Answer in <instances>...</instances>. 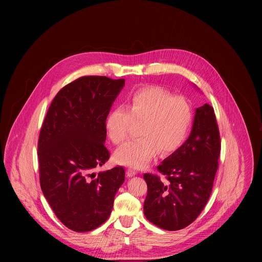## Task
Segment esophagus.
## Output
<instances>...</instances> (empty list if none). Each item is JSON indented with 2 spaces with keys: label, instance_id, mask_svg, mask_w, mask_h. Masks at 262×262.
<instances>
[{
  "label": "esophagus",
  "instance_id": "obj_1",
  "mask_svg": "<svg viewBox=\"0 0 262 262\" xmlns=\"http://www.w3.org/2000/svg\"><path fill=\"white\" fill-rule=\"evenodd\" d=\"M126 174H127L128 177H132V176H135L137 174V172L134 169H127L126 170Z\"/></svg>",
  "mask_w": 262,
  "mask_h": 262
}]
</instances>
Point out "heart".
<instances>
[{"label":"heart","mask_w":262,"mask_h":262,"mask_svg":"<svg viewBox=\"0 0 262 262\" xmlns=\"http://www.w3.org/2000/svg\"><path fill=\"white\" fill-rule=\"evenodd\" d=\"M192 110L183 97L173 96L160 87H145L135 91L126 107L112 110L105 120L110 140L123 143L134 126L140 123V138L129 141L115 152V161L123 166L141 169L161 152L176 151L188 137Z\"/></svg>","instance_id":"1"}]
</instances>
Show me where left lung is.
I'll list each match as a JSON object with an SVG mask.
<instances>
[{"mask_svg":"<svg viewBox=\"0 0 262 262\" xmlns=\"http://www.w3.org/2000/svg\"><path fill=\"white\" fill-rule=\"evenodd\" d=\"M221 139L213 107H197L190 137L158 166L165 175L145 173L148 186L144 214L156 226L169 231L185 228L205 207L219 166Z\"/></svg>","mask_w":262,"mask_h":262,"instance_id":"8db88e82","label":"left lung"}]
</instances>
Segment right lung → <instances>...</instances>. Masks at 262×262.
Listing matches in <instances>:
<instances>
[{"label":"right lung","instance_id":"1","mask_svg":"<svg viewBox=\"0 0 262 262\" xmlns=\"http://www.w3.org/2000/svg\"><path fill=\"white\" fill-rule=\"evenodd\" d=\"M125 80L82 77L53 99L38 139L41 190L57 217L76 232H88L111 214L124 182L119 166L95 174L108 159L105 120Z\"/></svg>","mask_w":262,"mask_h":262}]
</instances>
